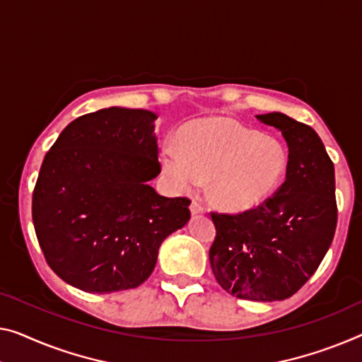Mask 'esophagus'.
Masks as SVG:
<instances>
[{
  "label": "esophagus",
  "instance_id": "34e87169",
  "mask_svg": "<svg viewBox=\"0 0 362 362\" xmlns=\"http://www.w3.org/2000/svg\"><path fill=\"white\" fill-rule=\"evenodd\" d=\"M190 211H192V214H202L204 211V208L197 202V199H193V202L190 203Z\"/></svg>",
  "mask_w": 362,
  "mask_h": 362
}]
</instances>
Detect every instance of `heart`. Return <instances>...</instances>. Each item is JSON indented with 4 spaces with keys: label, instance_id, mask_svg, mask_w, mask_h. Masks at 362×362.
Masks as SVG:
<instances>
[{
    "label": "heart",
    "instance_id": "obj_1",
    "mask_svg": "<svg viewBox=\"0 0 362 362\" xmlns=\"http://www.w3.org/2000/svg\"><path fill=\"white\" fill-rule=\"evenodd\" d=\"M164 164L180 187L209 180V198L226 211H247L272 197L288 167L276 138L226 117L193 120L177 133Z\"/></svg>",
    "mask_w": 362,
    "mask_h": 362
}]
</instances>
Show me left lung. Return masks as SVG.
I'll use <instances>...</instances> for the list:
<instances>
[{"label": "left lung", "mask_w": 362, "mask_h": 362, "mask_svg": "<svg viewBox=\"0 0 362 362\" xmlns=\"http://www.w3.org/2000/svg\"><path fill=\"white\" fill-rule=\"evenodd\" d=\"M288 143L286 180L260 206L211 213L209 262L221 288L239 299L283 300L304 286L337 229L335 167L314 129L284 113L257 115Z\"/></svg>", "instance_id": "1"}]
</instances>
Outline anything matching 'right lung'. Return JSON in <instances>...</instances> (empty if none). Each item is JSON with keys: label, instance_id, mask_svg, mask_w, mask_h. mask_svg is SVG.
I'll list each match as a JSON object with an SVG mask.
<instances>
[{"label": "right lung", "instance_id": "add662e5", "mask_svg": "<svg viewBox=\"0 0 362 362\" xmlns=\"http://www.w3.org/2000/svg\"><path fill=\"white\" fill-rule=\"evenodd\" d=\"M158 115L110 107L73 120L43 159L32 219L63 281L93 294L138 288L167 235L190 219V199L158 195Z\"/></svg>", "mask_w": 362, "mask_h": 362}]
</instances>
